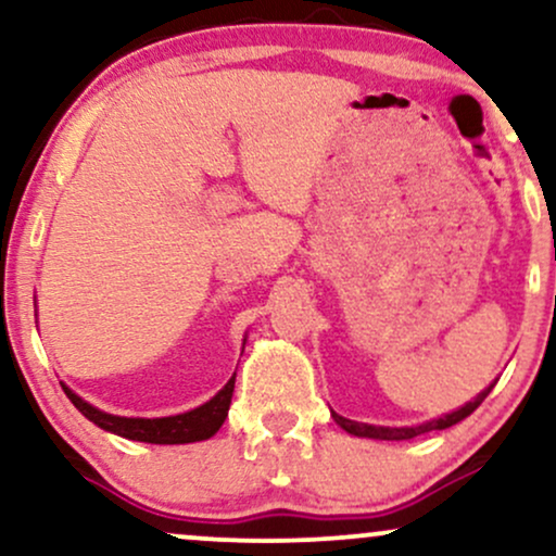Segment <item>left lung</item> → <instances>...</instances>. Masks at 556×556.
<instances>
[{
	"label": "left lung",
	"mask_w": 556,
	"mask_h": 556,
	"mask_svg": "<svg viewBox=\"0 0 556 556\" xmlns=\"http://www.w3.org/2000/svg\"><path fill=\"white\" fill-rule=\"evenodd\" d=\"M497 383V380H494ZM494 383L490 388H484V391L479 393L477 399L469 401V404L458 406L456 412L451 414H443V417L438 419H430V422H422V425H414V427H378V425H367V422H354V419H346V417H339V414L331 412L333 422H337L342 430H346L350 434H357V438H372V440H409V438H417V434H425V432H432V430H445V427H453L458 425L460 419H466L469 414L477 409V406L490 396V391L494 388Z\"/></svg>",
	"instance_id": "8db88e82"
}]
</instances>
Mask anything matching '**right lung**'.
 <instances>
[{
  "label": "right lung",
  "mask_w": 556,
  "mask_h": 556,
  "mask_svg": "<svg viewBox=\"0 0 556 556\" xmlns=\"http://www.w3.org/2000/svg\"><path fill=\"white\" fill-rule=\"evenodd\" d=\"M245 344V342H243ZM64 388L66 399L77 406L79 412L90 419L92 425H98L100 430L118 434L126 440H139V443H155V445H184V443H199V440L212 438L219 430L230 409L232 388H236V376L227 380L225 388H219L206 404L197 406V409L176 414V417H118V414L100 412L98 406L87 404L85 399H79L72 388Z\"/></svg>",
  "instance_id": "add662e5"
}]
</instances>
